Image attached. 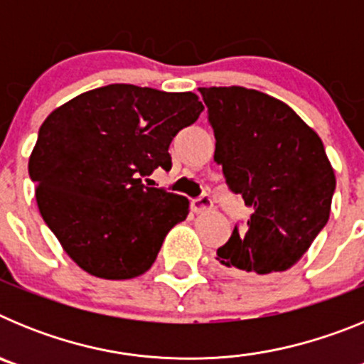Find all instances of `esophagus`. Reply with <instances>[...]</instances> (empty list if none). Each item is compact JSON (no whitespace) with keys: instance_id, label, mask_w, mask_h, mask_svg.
I'll return each mask as SVG.
<instances>
[{"instance_id":"1","label":"esophagus","mask_w":364,"mask_h":364,"mask_svg":"<svg viewBox=\"0 0 364 364\" xmlns=\"http://www.w3.org/2000/svg\"><path fill=\"white\" fill-rule=\"evenodd\" d=\"M211 208H213V202H211V198L208 197V195H204V197L191 200V211H193V213H204V211H210Z\"/></svg>"}]
</instances>
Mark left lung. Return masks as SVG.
Listing matches in <instances>:
<instances>
[{
	"label": "left lung",
	"mask_w": 364,
	"mask_h": 364,
	"mask_svg": "<svg viewBox=\"0 0 364 364\" xmlns=\"http://www.w3.org/2000/svg\"><path fill=\"white\" fill-rule=\"evenodd\" d=\"M215 133V160L252 208L217 260L239 277H266L297 262L326 226L336 173L323 140L281 100L246 87H200Z\"/></svg>",
	"instance_id": "obj_1"
}]
</instances>
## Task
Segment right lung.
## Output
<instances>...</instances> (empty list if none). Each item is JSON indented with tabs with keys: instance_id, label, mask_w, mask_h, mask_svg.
<instances>
[{
	"instance_id": "right-lung-1",
	"label": "right lung",
	"mask_w": 364,
	"mask_h": 364,
	"mask_svg": "<svg viewBox=\"0 0 364 364\" xmlns=\"http://www.w3.org/2000/svg\"><path fill=\"white\" fill-rule=\"evenodd\" d=\"M202 111L195 92L112 83L45 118L28 175L45 224L83 272L125 281L153 266L189 200L147 188L142 176L171 167L169 144Z\"/></svg>"
}]
</instances>
